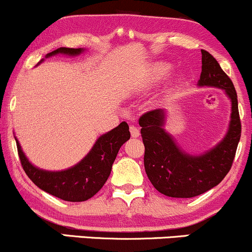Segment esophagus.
Instances as JSON below:
<instances>
[{"label": "esophagus", "mask_w": 252, "mask_h": 252, "mask_svg": "<svg viewBox=\"0 0 252 252\" xmlns=\"http://www.w3.org/2000/svg\"><path fill=\"white\" fill-rule=\"evenodd\" d=\"M130 134L132 137H138L140 136V129L135 126H130Z\"/></svg>", "instance_id": "1"}]
</instances>
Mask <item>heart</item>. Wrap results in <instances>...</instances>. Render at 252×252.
I'll return each mask as SVG.
<instances>
[{
  "instance_id": "heart-1",
  "label": "heart",
  "mask_w": 252,
  "mask_h": 252,
  "mask_svg": "<svg viewBox=\"0 0 252 252\" xmlns=\"http://www.w3.org/2000/svg\"><path fill=\"white\" fill-rule=\"evenodd\" d=\"M167 71H168V66H167V65H158V67H156V70H155L156 77H162Z\"/></svg>"
}]
</instances>
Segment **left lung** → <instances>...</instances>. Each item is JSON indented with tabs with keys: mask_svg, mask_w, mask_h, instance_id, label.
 I'll list each match as a JSON object with an SVG mask.
<instances>
[{
	"mask_svg": "<svg viewBox=\"0 0 252 252\" xmlns=\"http://www.w3.org/2000/svg\"><path fill=\"white\" fill-rule=\"evenodd\" d=\"M201 54V74L198 85L222 89L232 105L230 126L222 141L204 154L189 155L182 152L163 129L162 109L146 112L138 120L146 149L147 175L158 192L172 198H193L217 186L231 169L241 140L242 126L233 83L213 56L204 50Z\"/></svg>",
	"mask_w": 252,
	"mask_h": 252,
	"instance_id": "1",
	"label": "left lung"
}]
</instances>
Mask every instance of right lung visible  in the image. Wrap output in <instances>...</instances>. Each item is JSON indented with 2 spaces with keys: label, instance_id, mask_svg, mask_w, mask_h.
Segmentation results:
<instances>
[{
  "label": "right lung",
  "instance_id": "1",
  "mask_svg": "<svg viewBox=\"0 0 252 252\" xmlns=\"http://www.w3.org/2000/svg\"><path fill=\"white\" fill-rule=\"evenodd\" d=\"M83 48L60 47L46 57L56 54L78 56ZM130 138L129 126L122 122L115 129L100 136L85 158L76 166L60 172H48L33 166L16 140L21 166L25 173L40 189L65 201H85L104 186L111 173L118 150Z\"/></svg>",
  "mask_w": 252,
  "mask_h": 252
}]
</instances>
